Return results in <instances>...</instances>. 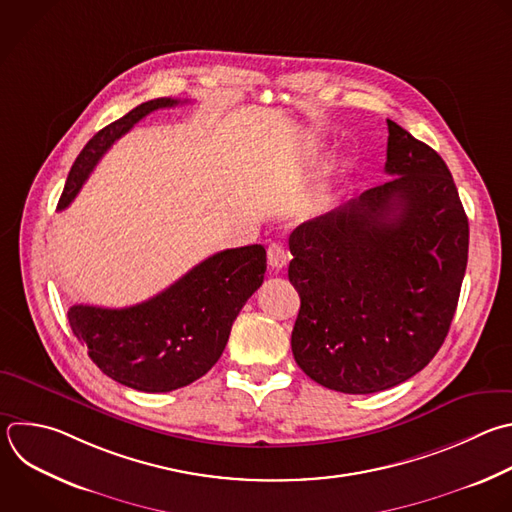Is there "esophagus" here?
<instances>
[{"label":"esophagus","instance_id":"esophagus-1","mask_svg":"<svg viewBox=\"0 0 512 512\" xmlns=\"http://www.w3.org/2000/svg\"><path fill=\"white\" fill-rule=\"evenodd\" d=\"M287 261H289V253L285 251L283 245L271 243L267 247V263L271 269H283L287 265Z\"/></svg>","mask_w":512,"mask_h":512}]
</instances>
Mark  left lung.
<instances>
[{
    "label": "left lung",
    "mask_w": 512,
    "mask_h": 512,
    "mask_svg": "<svg viewBox=\"0 0 512 512\" xmlns=\"http://www.w3.org/2000/svg\"><path fill=\"white\" fill-rule=\"evenodd\" d=\"M388 183L289 235L301 307L297 366L344 394L394 388L430 364L468 261V219L440 154L388 120Z\"/></svg>",
    "instance_id": "obj_1"
}]
</instances>
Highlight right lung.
I'll list each match as a JSON object with an SVG mask.
<instances>
[{
  "label": "right lung",
  "instance_id": "right-lung-1",
  "mask_svg": "<svg viewBox=\"0 0 512 512\" xmlns=\"http://www.w3.org/2000/svg\"><path fill=\"white\" fill-rule=\"evenodd\" d=\"M181 100H148L102 128L78 154L58 209H66L102 154L146 114ZM263 245L227 249L205 259L148 301L108 309L72 305L68 321L90 360L112 380L140 392H173L205 376L221 358L231 325L261 287Z\"/></svg>",
  "mask_w": 512,
  "mask_h": 512
}]
</instances>
